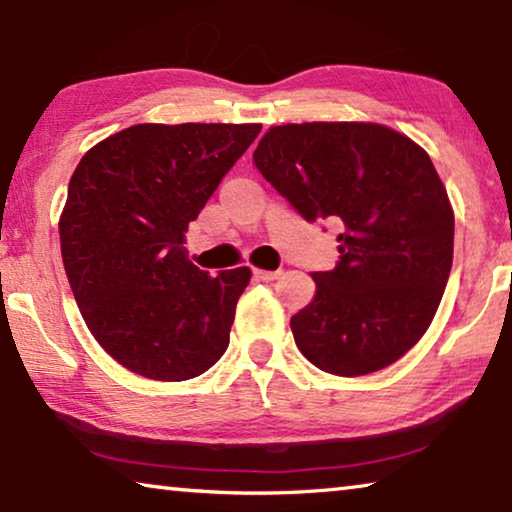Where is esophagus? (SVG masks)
Returning a JSON list of instances; mask_svg holds the SVG:
<instances>
[{"label":"esophagus","mask_w":512,"mask_h":512,"mask_svg":"<svg viewBox=\"0 0 512 512\" xmlns=\"http://www.w3.org/2000/svg\"><path fill=\"white\" fill-rule=\"evenodd\" d=\"M253 276L257 280H276L280 276V271H266V269H253Z\"/></svg>","instance_id":"esophagus-1"}]
</instances>
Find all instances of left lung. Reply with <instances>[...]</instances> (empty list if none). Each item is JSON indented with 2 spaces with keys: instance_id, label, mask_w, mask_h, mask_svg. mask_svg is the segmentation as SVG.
I'll list each match as a JSON object with an SVG mask.
<instances>
[{
  "instance_id": "1",
  "label": "left lung",
  "mask_w": 512,
  "mask_h": 512,
  "mask_svg": "<svg viewBox=\"0 0 512 512\" xmlns=\"http://www.w3.org/2000/svg\"><path fill=\"white\" fill-rule=\"evenodd\" d=\"M259 174L306 222L338 229V262L292 315L294 343L334 376L397 362L434 320L448 285L455 215L424 150L373 122L271 127L253 155Z\"/></svg>"
}]
</instances>
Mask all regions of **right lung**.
I'll use <instances>...</instances> for the list:
<instances>
[{"instance_id":"obj_1","label":"right lung","mask_w":512,"mask_h":512,"mask_svg":"<svg viewBox=\"0 0 512 512\" xmlns=\"http://www.w3.org/2000/svg\"><path fill=\"white\" fill-rule=\"evenodd\" d=\"M262 125H134L83 155L60 218L62 262L85 325L125 369L190 380L229 345L250 269L208 276L187 225Z\"/></svg>"}]
</instances>
